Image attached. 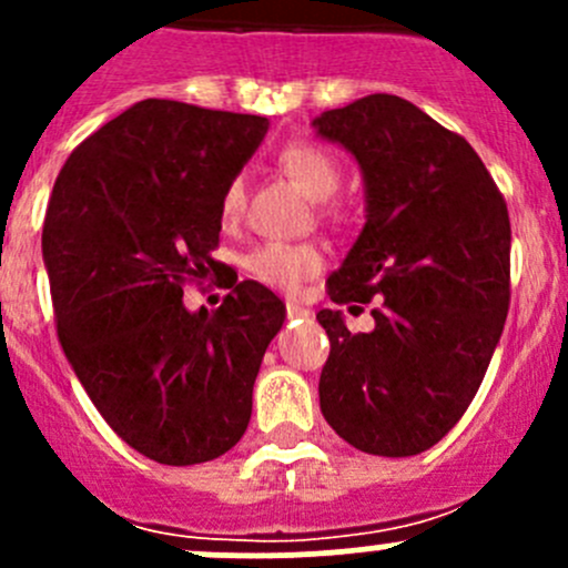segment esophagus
<instances>
[{
  "label": "esophagus",
  "mask_w": 568,
  "mask_h": 568,
  "mask_svg": "<svg viewBox=\"0 0 568 568\" xmlns=\"http://www.w3.org/2000/svg\"><path fill=\"white\" fill-rule=\"evenodd\" d=\"M285 313H288V318H307V316H311V311H307V307H302L296 300L285 302Z\"/></svg>",
  "instance_id": "obj_1"
}]
</instances>
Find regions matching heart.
<instances>
[{
  "label": "heart",
  "instance_id": "1",
  "mask_svg": "<svg viewBox=\"0 0 568 568\" xmlns=\"http://www.w3.org/2000/svg\"><path fill=\"white\" fill-rule=\"evenodd\" d=\"M280 170L302 189L311 200L324 203L341 186V168L335 156L316 142H291L277 156ZM244 211V181L233 178L220 200V214L225 222H236ZM321 266L316 244L263 242L244 255V268L257 283L277 291H294Z\"/></svg>",
  "mask_w": 568,
  "mask_h": 568
}]
</instances>
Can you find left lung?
I'll return each mask as SVG.
<instances>
[{
	"mask_svg": "<svg viewBox=\"0 0 568 568\" xmlns=\"http://www.w3.org/2000/svg\"><path fill=\"white\" fill-rule=\"evenodd\" d=\"M365 181V225L329 277L335 305L376 302L374 329L321 311L329 359L318 398L337 437L374 456H415L459 423L508 316L511 222L464 136L398 95L313 120Z\"/></svg>",
	"mask_w": 568,
	"mask_h": 568,
	"instance_id": "8db88e82",
	"label": "left lung"
}]
</instances>
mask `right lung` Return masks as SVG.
Segmentation results:
<instances>
[{
	"instance_id": "1",
	"label": "right lung",
	"mask_w": 568,
	"mask_h": 568,
	"mask_svg": "<svg viewBox=\"0 0 568 568\" xmlns=\"http://www.w3.org/2000/svg\"><path fill=\"white\" fill-rule=\"evenodd\" d=\"M268 120L145 99L68 156L43 222L57 335L123 443L170 467L227 454L285 305L244 280L216 311H186L183 283L222 263L220 200Z\"/></svg>"
}]
</instances>
